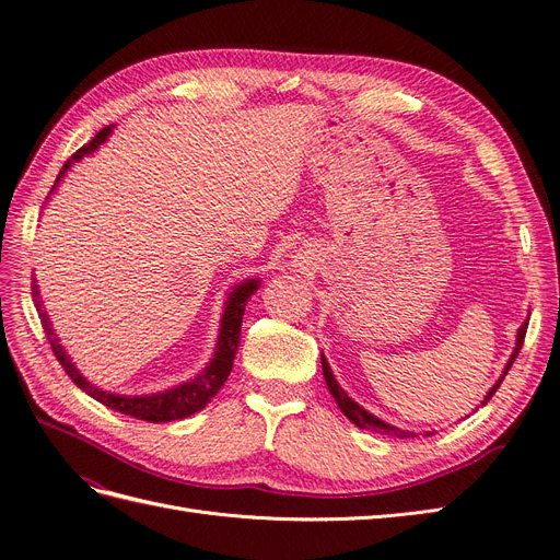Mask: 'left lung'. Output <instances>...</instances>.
Instances as JSON below:
<instances>
[{
    "label": "left lung",
    "mask_w": 560,
    "mask_h": 560,
    "mask_svg": "<svg viewBox=\"0 0 560 560\" xmlns=\"http://www.w3.org/2000/svg\"><path fill=\"white\" fill-rule=\"evenodd\" d=\"M526 327H528V323H524L520 329H516V343H514V350H512V355H510V360H508V364H505V369H503V374H501V378L493 383V387L487 392V397H485V401H482V406L495 395V389L501 387V383H503V378L508 376V371H510V366H512V362H514V358L520 355V350H522V346H524V337H526ZM320 364H323V376H325V383H327V389H329V395L335 397V401H337V406L341 408V412L343 416L353 422L355 427H360V429H366V431H376V433H385V436H397V439H416L418 433L416 431H406V429H399V427H392V424H387V422H383L381 418H376L374 412H369V410H364L358 401H353L350 399L348 395H346V389L337 383V378H335V374H332V369H329V364H327V360H325V355H320ZM424 436H431V431H427Z\"/></svg>",
    "instance_id": "1"
}]
</instances>
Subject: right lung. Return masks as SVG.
<instances>
[{"instance_id":"obj_1","label":"right lung","mask_w":560,"mask_h":560,"mask_svg":"<svg viewBox=\"0 0 560 560\" xmlns=\"http://www.w3.org/2000/svg\"><path fill=\"white\" fill-rule=\"evenodd\" d=\"M110 133H113V127L101 129L94 140H90L85 148H80L65 163V168L59 171L57 182L52 186V191L57 189V184L61 182V177H65V173L71 168V163H78L82 156L94 154V150H98L101 144L108 140ZM258 288H260V279H246V281H242V283L231 288V293H228L225 304H223L221 327H219V337H217V346H214V355H212L210 362H207V366L200 371L198 376H194L191 381H186V383H179L175 387L163 389V392H154V395H138V397L113 395V392L101 389V387L92 385L85 376H82L80 371L75 369V364L71 362L65 346L59 343V337L55 335V329L50 325V318H48L46 308H44V300H40L36 281L32 283V295H34L36 312L40 316V325H44V329H46V337L50 341V348H52L55 358L59 360L61 366H65V371L71 376V381L82 392H88V395L92 399H96L98 404L108 406L113 410H119V412H124V416H131L136 420H144V422H173V420L189 418V416H194V412L202 410L207 404H210L217 397V392L223 387L228 376H231L233 360L237 355V346H240V329H242L244 308H246V302L252 300V295L258 291Z\"/></svg>"}]
</instances>
